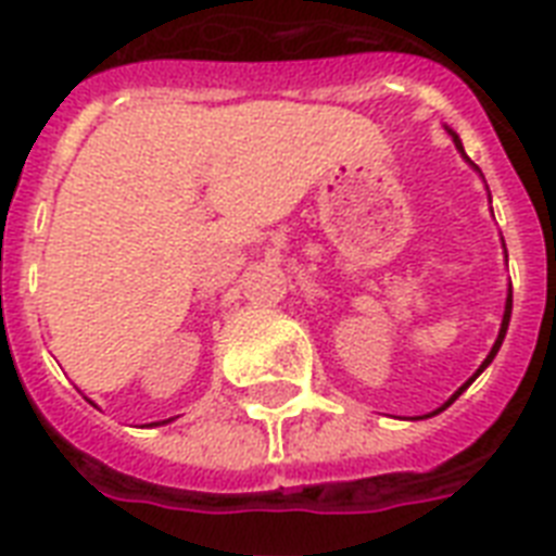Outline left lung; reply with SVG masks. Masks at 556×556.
I'll return each mask as SVG.
<instances>
[{
	"label": "left lung",
	"instance_id": "1",
	"mask_svg": "<svg viewBox=\"0 0 556 556\" xmlns=\"http://www.w3.org/2000/svg\"><path fill=\"white\" fill-rule=\"evenodd\" d=\"M450 135H453V141H456V150H458V152H462V155H465V147H462V141H458V135H456V132H450ZM465 159H467V155H465ZM467 161H470V159H467ZM510 308H514V294H510V291H508V300H505V317H502V329H500V338H496V343H493V349H491V355L484 357V364H482V366H479V369H476V375H473V378L467 380L465 387L458 389L456 395L450 397L447 404H444V406H439V409H435V413H430V415H439V413H441V409H447V406H450V404H453V401H456V397H458V395H462V392H465V389H467V387H470V383H473V380H476V378H479V375H482V371H484V369H488V366H491V361H493V357H496V352H500V346H502V340H505V331H508V323H510Z\"/></svg>",
	"mask_w": 556,
	"mask_h": 556
}]
</instances>
